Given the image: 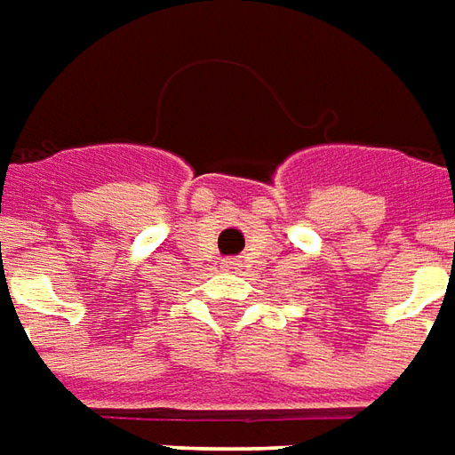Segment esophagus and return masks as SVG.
Returning a JSON list of instances; mask_svg holds the SVG:
<instances>
[{"label": "esophagus", "instance_id": "34e87169", "mask_svg": "<svg viewBox=\"0 0 455 455\" xmlns=\"http://www.w3.org/2000/svg\"><path fill=\"white\" fill-rule=\"evenodd\" d=\"M224 268H228V271H236V268H239V261H234V259H227V261H224Z\"/></svg>", "mask_w": 455, "mask_h": 455}]
</instances>
